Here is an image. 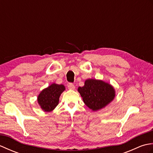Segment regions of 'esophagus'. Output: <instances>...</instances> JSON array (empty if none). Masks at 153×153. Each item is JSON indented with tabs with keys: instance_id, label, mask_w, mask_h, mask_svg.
Wrapping results in <instances>:
<instances>
[{
	"instance_id": "1",
	"label": "esophagus",
	"mask_w": 153,
	"mask_h": 153,
	"mask_svg": "<svg viewBox=\"0 0 153 153\" xmlns=\"http://www.w3.org/2000/svg\"><path fill=\"white\" fill-rule=\"evenodd\" d=\"M68 89H70V90H74L75 89V85L72 83L68 84Z\"/></svg>"
}]
</instances>
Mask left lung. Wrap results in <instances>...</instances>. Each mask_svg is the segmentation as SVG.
I'll list each match as a JSON object with an SVG mask.
<instances>
[{"instance_id": "left-lung-1", "label": "left lung", "mask_w": 153, "mask_h": 153, "mask_svg": "<svg viewBox=\"0 0 153 153\" xmlns=\"http://www.w3.org/2000/svg\"><path fill=\"white\" fill-rule=\"evenodd\" d=\"M77 91L85 105L93 111L105 107L115 97L114 87L102 80L87 79L84 86L79 87Z\"/></svg>"}]
</instances>
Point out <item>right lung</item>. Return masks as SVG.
<instances>
[{
	"mask_svg": "<svg viewBox=\"0 0 153 153\" xmlns=\"http://www.w3.org/2000/svg\"><path fill=\"white\" fill-rule=\"evenodd\" d=\"M64 90L63 85L53 83L42 91L37 97L38 103L42 110L45 112L53 110L58 105L59 97Z\"/></svg>",
	"mask_w": 153,
	"mask_h": 153,
	"instance_id": "1",
	"label": "right lung"
}]
</instances>
